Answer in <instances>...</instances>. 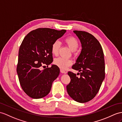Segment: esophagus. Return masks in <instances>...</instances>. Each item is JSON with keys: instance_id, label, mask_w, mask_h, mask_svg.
I'll return each mask as SVG.
<instances>
[{"instance_id": "esophagus-1", "label": "esophagus", "mask_w": 122, "mask_h": 122, "mask_svg": "<svg viewBox=\"0 0 122 122\" xmlns=\"http://www.w3.org/2000/svg\"><path fill=\"white\" fill-rule=\"evenodd\" d=\"M60 71H61V73H67V72H66V71H65L64 70L61 69H60Z\"/></svg>"}]
</instances>
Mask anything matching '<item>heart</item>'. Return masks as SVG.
Listing matches in <instances>:
<instances>
[{
    "instance_id": "obj_1",
    "label": "heart",
    "mask_w": 122,
    "mask_h": 122,
    "mask_svg": "<svg viewBox=\"0 0 122 122\" xmlns=\"http://www.w3.org/2000/svg\"><path fill=\"white\" fill-rule=\"evenodd\" d=\"M64 42L74 53L79 47V42L78 40L73 37H66L65 38ZM60 46L61 43L58 41H56L52 44L51 46V52L53 55L55 56H57L58 55ZM54 63L55 65L60 68L61 69L65 70L72 65V61L70 59L58 57L55 59Z\"/></svg>"
}]
</instances>
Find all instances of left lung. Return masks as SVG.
<instances>
[{
  "instance_id": "1",
  "label": "left lung",
  "mask_w": 122,
  "mask_h": 122,
  "mask_svg": "<svg viewBox=\"0 0 122 122\" xmlns=\"http://www.w3.org/2000/svg\"><path fill=\"white\" fill-rule=\"evenodd\" d=\"M82 45V50L72 69L78 70L80 78L71 71V79L67 85L70 97L76 102L84 103L95 97L105 79V66L102 46L94 36L83 31L74 30Z\"/></svg>"
}]
</instances>
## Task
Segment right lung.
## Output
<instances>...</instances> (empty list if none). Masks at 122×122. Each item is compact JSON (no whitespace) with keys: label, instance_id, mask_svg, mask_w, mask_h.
I'll return each mask as SVG.
<instances>
[{"label":"right lung","instance_id":"obj_1","mask_svg":"<svg viewBox=\"0 0 122 122\" xmlns=\"http://www.w3.org/2000/svg\"><path fill=\"white\" fill-rule=\"evenodd\" d=\"M66 30H57L40 28L27 35L21 43L19 52L17 73L20 85L25 93L34 99L46 96L52 87V83L59 76L58 66L41 70L44 65L53 61L52 44L61 37Z\"/></svg>","mask_w":122,"mask_h":122}]
</instances>
